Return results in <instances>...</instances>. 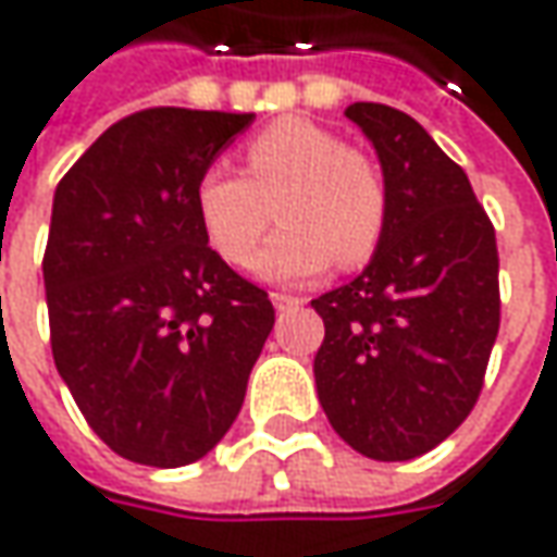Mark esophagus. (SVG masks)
<instances>
[{
    "label": "esophagus",
    "instance_id": "34e87169",
    "mask_svg": "<svg viewBox=\"0 0 557 557\" xmlns=\"http://www.w3.org/2000/svg\"><path fill=\"white\" fill-rule=\"evenodd\" d=\"M272 304H275V310H278V312L297 310V307H304V297H297V294H282V290H275V294H272Z\"/></svg>",
    "mask_w": 557,
    "mask_h": 557
}]
</instances>
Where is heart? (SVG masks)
<instances>
[{
	"instance_id": "1",
	"label": "heart",
	"mask_w": 557,
	"mask_h": 557,
	"mask_svg": "<svg viewBox=\"0 0 557 557\" xmlns=\"http://www.w3.org/2000/svg\"><path fill=\"white\" fill-rule=\"evenodd\" d=\"M242 154L247 177L213 163L195 183L198 223L225 263L247 267L275 213L282 228L257 260L263 278L307 282L334 260L344 269L372 260L391 195L366 151L312 120L285 117L247 139Z\"/></svg>"
}]
</instances>
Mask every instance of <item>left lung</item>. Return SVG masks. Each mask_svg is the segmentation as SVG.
I'll return each mask as SVG.
<instances>
[{"label": "left lung", "instance_id": "left-lung-1", "mask_svg": "<svg viewBox=\"0 0 557 557\" xmlns=\"http://www.w3.org/2000/svg\"><path fill=\"white\" fill-rule=\"evenodd\" d=\"M381 158L384 242L350 285L312 300L325 322L315 391L356 453L409 461L471 416L499 334L496 228L465 170L409 114L344 111Z\"/></svg>", "mask_w": 557, "mask_h": 557}]
</instances>
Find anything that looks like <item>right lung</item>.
<instances>
[{"label":"right lung","mask_w":557,"mask_h":557,"mask_svg":"<svg viewBox=\"0 0 557 557\" xmlns=\"http://www.w3.org/2000/svg\"><path fill=\"white\" fill-rule=\"evenodd\" d=\"M253 114L148 108L54 188L42 253L58 374L117 456L180 468L242 412L275 325L263 288L207 245L195 183Z\"/></svg>","instance_id":"add662e5"}]
</instances>
